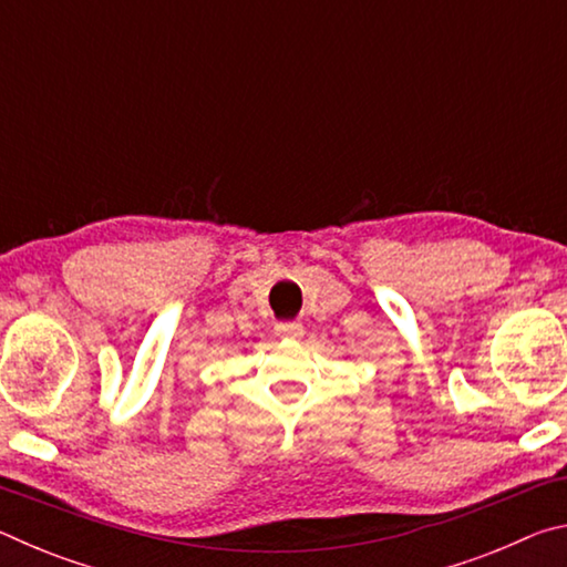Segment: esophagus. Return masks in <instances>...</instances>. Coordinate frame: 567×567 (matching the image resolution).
Masks as SVG:
<instances>
[{
    "instance_id": "obj_1",
    "label": "esophagus",
    "mask_w": 567,
    "mask_h": 567,
    "mask_svg": "<svg viewBox=\"0 0 567 567\" xmlns=\"http://www.w3.org/2000/svg\"><path fill=\"white\" fill-rule=\"evenodd\" d=\"M275 334L285 340H302L305 328H302V322H282L275 328Z\"/></svg>"
}]
</instances>
